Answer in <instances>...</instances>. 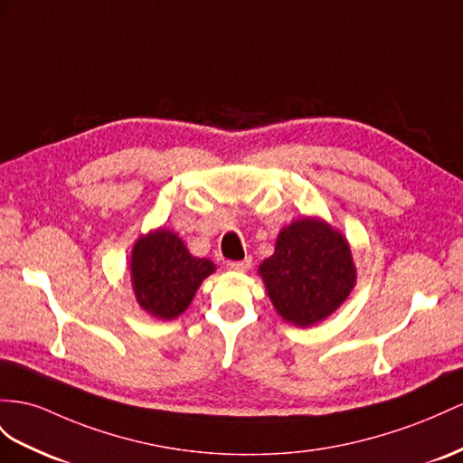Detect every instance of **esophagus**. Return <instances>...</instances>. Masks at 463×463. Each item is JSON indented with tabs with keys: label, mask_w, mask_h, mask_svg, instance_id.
<instances>
[{
	"label": "esophagus",
	"mask_w": 463,
	"mask_h": 463,
	"mask_svg": "<svg viewBox=\"0 0 463 463\" xmlns=\"http://www.w3.org/2000/svg\"><path fill=\"white\" fill-rule=\"evenodd\" d=\"M252 266V258H244L239 260V262H227V268L232 271H248Z\"/></svg>",
	"instance_id": "34e87169"
}]
</instances>
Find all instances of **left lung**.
<instances>
[{
  "label": "left lung",
  "instance_id": "8db88e82",
  "mask_svg": "<svg viewBox=\"0 0 463 463\" xmlns=\"http://www.w3.org/2000/svg\"><path fill=\"white\" fill-rule=\"evenodd\" d=\"M258 274L279 317L301 328L333 315L355 286L348 241L317 217L283 227L276 252L260 264Z\"/></svg>",
  "mask_w": 463,
  "mask_h": 463
}]
</instances>
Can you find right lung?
Here are the masks:
<instances>
[{
    "label": "right lung",
    "mask_w": 463,
    "mask_h": 463,
    "mask_svg": "<svg viewBox=\"0 0 463 463\" xmlns=\"http://www.w3.org/2000/svg\"><path fill=\"white\" fill-rule=\"evenodd\" d=\"M213 271L211 260L189 254L180 236L165 229L140 236L130 254L135 298L142 309L162 321L180 317Z\"/></svg>",
    "instance_id": "1"
}]
</instances>
